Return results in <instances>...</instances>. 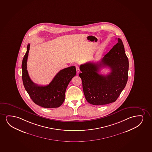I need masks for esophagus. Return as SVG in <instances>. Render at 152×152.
I'll use <instances>...</instances> for the list:
<instances>
[{
    "label": "esophagus",
    "mask_w": 152,
    "mask_h": 152,
    "mask_svg": "<svg viewBox=\"0 0 152 152\" xmlns=\"http://www.w3.org/2000/svg\"><path fill=\"white\" fill-rule=\"evenodd\" d=\"M76 72H77V74L80 72V69H79V67L78 66H76Z\"/></svg>",
    "instance_id": "1"
}]
</instances>
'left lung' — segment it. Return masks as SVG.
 <instances>
[{
  "instance_id": "1",
  "label": "left lung",
  "mask_w": 152,
  "mask_h": 152,
  "mask_svg": "<svg viewBox=\"0 0 152 152\" xmlns=\"http://www.w3.org/2000/svg\"><path fill=\"white\" fill-rule=\"evenodd\" d=\"M106 66L111 69V73L106 76L99 75L98 73L101 68ZM128 67V58L120 38H118L117 43L101 62H88L80 65L81 73L79 76L87 102L93 105L114 102L126 86Z\"/></svg>"
}]
</instances>
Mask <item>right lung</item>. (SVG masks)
<instances>
[{"label":"right lung","instance_id":"add662e5","mask_svg":"<svg viewBox=\"0 0 152 152\" xmlns=\"http://www.w3.org/2000/svg\"><path fill=\"white\" fill-rule=\"evenodd\" d=\"M30 44L24 56L22 64V79L25 89L34 103L45 108H58L65 99L66 89L71 79L76 74L75 66L60 71L47 86H38L32 81L27 69Z\"/></svg>","mask_w":152,"mask_h":152}]
</instances>
